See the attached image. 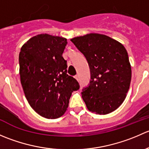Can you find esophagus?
<instances>
[{
    "label": "esophagus",
    "instance_id": "1",
    "mask_svg": "<svg viewBox=\"0 0 149 149\" xmlns=\"http://www.w3.org/2000/svg\"><path fill=\"white\" fill-rule=\"evenodd\" d=\"M75 79H76L77 81H79V76H75Z\"/></svg>",
    "mask_w": 149,
    "mask_h": 149
}]
</instances>
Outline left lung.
Segmentation results:
<instances>
[{
  "instance_id": "obj_1",
  "label": "left lung",
  "mask_w": 149,
  "mask_h": 149,
  "mask_svg": "<svg viewBox=\"0 0 149 149\" xmlns=\"http://www.w3.org/2000/svg\"><path fill=\"white\" fill-rule=\"evenodd\" d=\"M70 41L88 62L91 80L82 98L91 112L107 115L123 102L131 81V66L125 47L104 34H91Z\"/></svg>"
}]
</instances>
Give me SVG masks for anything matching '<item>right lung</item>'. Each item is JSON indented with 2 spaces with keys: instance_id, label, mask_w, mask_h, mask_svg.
Instances as JSON below:
<instances>
[{
  "instance_id": "obj_1",
  "label": "right lung",
  "mask_w": 149,
  "mask_h": 149,
  "mask_svg": "<svg viewBox=\"0 0 149 149\" xmlns=\"http://www.w3.org/2000/svg\"><path fill=\"white\" fill-rule=\"evenodd\" d=\"M67 39L41 34L31 37L21 48L19 74L29 104L37 113L48 119L62 116L73 91L79 84L67 74L63 53Z\"/></svg>"
}]
</instances>
